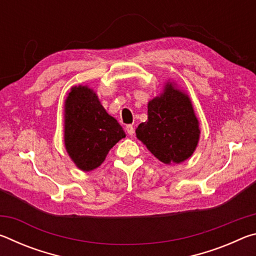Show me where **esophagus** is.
Returning <instances> with one entry per match:
<instances>
[{"instance_id": "obj_1", "label": "esophagus", "mask_w": 256, "mask_h": 256, "mask_svg": "<svg viewBox=\"0 0 256 256\" xmlns=\"http://www.w3.org/2000/svg\"><path fill=\"white\" fill-rule=\"evenodd\" d=\"M126 132L130 134V136H133V134H134V126H133V125H128Z\"/></svg>"}]
</instances>
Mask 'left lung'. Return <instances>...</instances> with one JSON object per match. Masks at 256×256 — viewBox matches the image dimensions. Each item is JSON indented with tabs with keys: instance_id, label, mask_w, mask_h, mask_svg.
I'll use <instances>...</instances> for the list:
<instances>
[{
	"instance_id": "obj_1",
	"label": "left lung",
	"mask_w": 256,
	"mask_h": 256,
	"mask_svg": "<svg viewBox=\"0 0 256 256\" xmlns=\"http://www.w3.org/2000/svg\"><path fill=\"white\" fill-rule=\"evenodd\" d=\"M156 158L164 164L182 162L196 150L200 130L190 98L167 84L160 97L148 104V120L136 130Z\"/></svg>"
}]
</instances>
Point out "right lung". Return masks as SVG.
Masks as SVG:
<instances>
[{"label":"right lung","mask_w":256,"mask_h":256,"mask_svg":"<svg viewBox=\"0 0 256 256\" xmlns=\"http://www.w3.org/2000/svg\"><path fill=\"white\" fill-rule=\"evenodd\" d=\"M123 138L122 126L107 114L92 89L72 88L66 100L64 141L68 154L80 170L90 172L100 166Z\"/></svg>","instance_id":"right-lung-1"}]
</instances>
